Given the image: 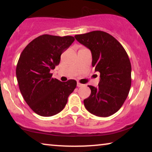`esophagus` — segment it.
<instances>
[{
    "label": "esophagus",
    "mask_w": 152,
    "mask_h": 152,
    "mask_svg": "<svg viewBox=\"0 0 152 152\" xmlns=\"http://www.w3.org/2000/svg\"><path fill=\"white\" fill-rule=\"evenodd\" d=\"M77 86L78 87H82V86H84V84H81V83H80V82H77Z\"/></svg>",
    "instance_id": "1"
}]
</instances>
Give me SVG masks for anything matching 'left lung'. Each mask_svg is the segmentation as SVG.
<instances>
[{
	"mask_svg": "<svg viewBox=\"0 0 152 152\" xmlns=\"http://www.w3.org/2000/svg\"><path fill=\"white\" fill-rule=\"evenodd\" d=\"M75 37L91 50L92 66L100 73L98 86H88L91 93L84 100L85 107L99 117L113 115L123 105L132 84V66L127 53L117 39L103 31Z\"/></svg>",
	"mask_w": 152,
	"mask_h": 152,
	"instance_id": "obj_1",
	"label": "left lung"
}]
</instances>
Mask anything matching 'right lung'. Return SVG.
Here are the masks:
<instances>
[{"label": "right lung", "mask_w": 152, "mask_h": 152, "mask_svg": "<svg viewBox=\"0 0 152 152\" xmlns=\"http://www.w3.org/2000/svg\"><path fill=\"white\" fill-rule=\"evenodd\" d=\"M74 41L72 36L43 34L31 41L20 54L16 69L18 86L25 101L39 115L49 117L61 111L76 88L75 80L63 82L50 73Z\"/></svg>", "instance_id": "add662e5"}]
</instances>
